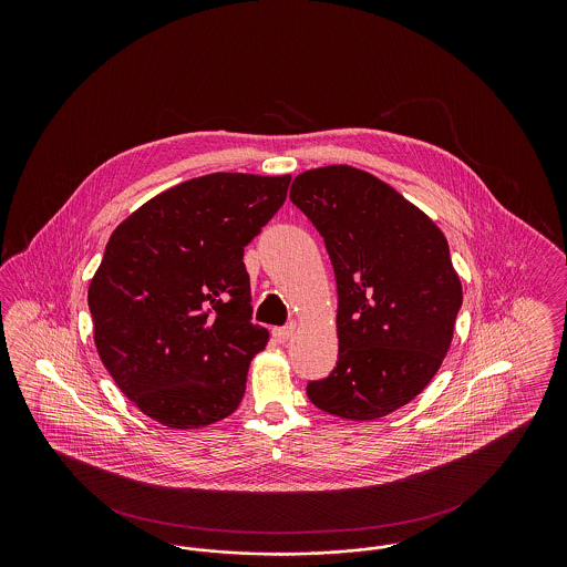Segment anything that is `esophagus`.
Masks as SVG:
<instances>
[{"instance_id": "34e87169", "label": "esophagus", "mask_w": 567, "mask_h": 567, "mask_svg": "<svg viewBox=\"0 0 567 567\" xmlns=\"http://www.w3.org/2000/svg\"><path fill=\"white\" fill-rule=\"evenodd\" d=\"M293 331H296V324H287V327H276L271 333H274V338H276V342H280V344H285V342H289V338L293 336Z\"/></svg>"}]
</instances>
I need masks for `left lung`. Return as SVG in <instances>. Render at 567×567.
I'll return each mask as SVG.
<instances>
[{"label": "left lung", "instance_id": "obj_1", "mask_svg": "<svg viewBox=\"0 0 567 567\" xmlns=\"http://www.w3.org/2000/svg\"><path fill=\"white\" fill-rule=\"evenodd\" d=\"M291 202L323 236L338 282V363L310 402L374 421L412 402L453 342L463 301L449 243L430 216L351 165L299 174Z\"/></svg>", "mask_w": 567, "mask_h": 567}]
</instances>
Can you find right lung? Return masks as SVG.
I'll return each instance as SVG.
<instances>
[{
  "label": "right lung",
  "instance_id": "obj_1",
  "mask_svg": "<svg viewBox=\"0 0 567 567\" xmlns=\"http://www.w3.org/2000/svg\"><path fill=\"white\" fill-rule=\"evenodd\" d=\"M291 176L216 172L163 190L110 236L89 285L93 338L118 389L172 430L229 416L268 329L250 323L244 246Z\"/></svg>",
  "mask_w": 567,
  "mask_h": 567
}]
</instances>
